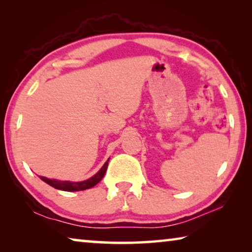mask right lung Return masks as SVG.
<instances>
[{"instance_id": "right-lung-1", "label": "right lung", "mask_w": 252, "mask_h": 252, "mask_svg": "<svg viewBox=\"0 0 252 252\" xmlns=\"http://www.w3.org/2000/svg\"><path fill=\"white\" fill-rule=\"evenodd\" d=\"M108 163H109V159L103 164V167L99 170V172L95 173L94 176L91 177L90 179H88V180H84L81 182L60 181V180H55V179H48L45 177H40V178H41V180H43L45 183H48V185L55 188V189H58V190L71 191V192L72 191H82V190L90 189V188L94 187L102 180V178H103L105 174L106 168H108Z\"/></svg>"}]
</instances>
